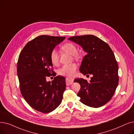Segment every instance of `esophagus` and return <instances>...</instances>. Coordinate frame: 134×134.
<instances>
[{"mask_svg":"<svg viewBox=\"0 0 134 134\" xmlns=\"http://www.w3.org/2000/svg\"><path fill=\"white\" fill-rule=\"evenodd\" d=\"M66 85L67 86L70 85H71L73 83V79L68 78H66Z\"/></svg>","mask_w":134,"mask_h":134,"instance_id":"1","label":"esophagus"}]
</instances>
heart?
<instances>
[{
    "label": "heart",
    "instance_id": "obj_1",
    "mask_svg": "<svg viewBox=\"0 0 134 134\" xmlns=\"http://www.w3.org/2000/svg\"><path fill=\"white\" fill-rule=\"evenodd\" d=\"M61 49L67 53L72 55L76 59H79L81 55L77 53V48L74 44L67 43L61 46ZM50 60L51 63L56 65L59 63V55L55 50H52L50 53ZM77 69V66L75 63H72L68 65L62 66L59 70V74L63 76L72 77L75 73Z\"/></svg>",
    "mask_w": 134,
    "mask_h": 134
}]
</instances>
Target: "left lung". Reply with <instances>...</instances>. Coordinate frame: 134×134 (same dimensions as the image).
Listing matches in <instances>:
<instances>
[{
    "label": "left lung",
    "mask_w": 134,
    "mask_h": 134,
    "mask_svg": "<svg viewBox=\"0 0 134 134\" xmlns=\"http://www.w3.org/2000/svg\"><path fill=\"white\" fill-rule=\"evenodd\" d=\"M80 45L87 54L79 71L84 75L92 74L90 82L83 78L75 79L80 85L78 96L85 105L98 108L106 104L114 94L119 83L118 65L110 46L94 35L74 36L68 38Z\"/></svg>",
    "instance_id": "left-lung-1"
}]
</instances>
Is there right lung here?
<instances>
[{"instance_id":"add662e5","label":"right lung","mask_w":134,"mask_h":134,"mask_svg":"<svg viewBox=\"0 0 134 134\" xmlns=\"http://www.w3.org/2000/svg\"><path fill=\"white\" fill-rule=\"evenodd\" d=\"M65 37L42 35L27 43L20 54L17 72L21 93L31 107L39 112L49 113L61 103L66 89L65 78L54 75L50 53Z\"/></svg>"}]
</instances>
